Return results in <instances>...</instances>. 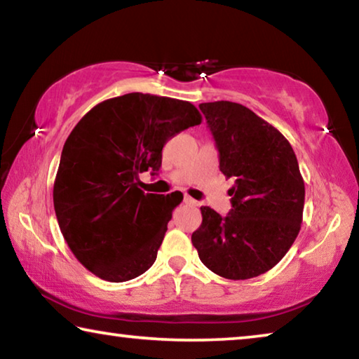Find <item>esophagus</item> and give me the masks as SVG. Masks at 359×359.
Segmentation results:
<instances>
[{"label":"esophagus","mask_w":359,"mask_h":359,"mask_svg":"<svg viewBox=\"0 0 359 359\" xmlns=\"http://www.w3.org/2000/svg\"><path fill=\"white\" fill-rule=\"evenodd\" d=\"M184 203L185 204H190V206H195V204H196V201L193 200V198H190V196H184Z\"/></svg>","instance_id":"1"}]
</instances>
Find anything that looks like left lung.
Here are the masks:
<instances>
[{"label": "left lung", "instance_id": "1", "mask_svg": "<svg viewBox=\"0 0 359 359\" xmlns=\"http://www.w3.org/2000/svg\"><path fill=\"white\" fill-rule=\"evenodd\" d=\"M219 150L220 170L235 185L231 210L222 217L201 208L191 243L204 265L226 280H249L271 270L297 238L305 185L287 139L241 104H200Z\"/></svg>", "mask_w": 359, "mask_h": 359}]
</instances>
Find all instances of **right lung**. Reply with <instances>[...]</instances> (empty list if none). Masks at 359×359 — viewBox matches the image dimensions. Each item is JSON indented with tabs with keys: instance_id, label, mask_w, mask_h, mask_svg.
Wrapping results in <instances>:
<instances>
[{
	"instance_id": "right-lung-1",
	"label": "right lung",
	"mask_w": 359,
	"mask_h": 359,
	"mask_svg": "<svg viewBox=\"0 0 359 359\" xmlns=\"http://www.w3.org/2000/svg\"><path fill=\"white\" fill-rule=\"evenodd\" d=\"M187 100L130 93L100 102L68 135L54 182V209L81 265L110 283L155 264L182 193H144L139 174L161 168L163 147L201 123Z\"/></svg>"
}]
</instances>
